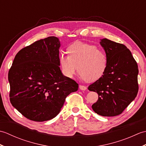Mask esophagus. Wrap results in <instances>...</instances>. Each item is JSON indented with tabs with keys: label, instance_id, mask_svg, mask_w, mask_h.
<instances>
[{
	"label": "esophagus",
	"instance_id": "34e87169",
	"mask_svg": "<svg viewBox=\"0 0 146 146\" xmlns=\"http://www.w3.org/2000/svg\"><path fill=\"white\" fill-rule=\"evenodd\" d=\"M79 88L80 90H86L87 88H86V86H83V85H80L79 86Z\"/></svg>",
	"mask_w": 146,
	"mask_h": 146
}]
</instances>
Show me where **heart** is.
I'll use <instances>...</instances> for the list:
<instances>
[{"mask_svg": "<svg viewBox=\"0 0 146 146\" xmlns=\"http://www.w3.org/2000/svg\"><path fill=\"white\" fill-rule=\"evenodd\" d=\"M69 55L62 53L59 60L62 71L68 78H72L78 70L82 80L94 82L102 78L108 66L105 52L88 43L76 42L67 49Z\"/></svg>", "mask_w": 146, "mask_h": 146, "instance_id": "heart-1", "label": "heart"}]
</instances>
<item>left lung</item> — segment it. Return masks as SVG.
<instances>
[{
    "mask_svg": "<svg viewBox=\"0 0 146 146\" xmlns=\"http://www.w3.org/2000/svg\"><path fill=\"white\" fill-rule=\"evenodd\" d=\"M100 44L107 56L108 66L103 76L88 88L98 95L97 102L92 107L100 115L116 116L137 95L138 66L125 45L107 38L100 39Z\"/></svg>",
    "mask_w": 146,
    "mask_h": 146,
    "instance_id": "1",
    "label": "left lung"
}]
</instances>
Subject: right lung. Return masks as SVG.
<instances>
[{"label": "right lung", "instance_id": "add662e5", "mask_svg": "<svg viewBox=\"0 0 146 146\" xmlns=\"http://www.w3.org/2000/svg\"><path fill=\"white\" fill-rule=\"evenodd\" d=\"M60 40L50 36L24 48L15 55L8 74L12 106L36 122L53 119L65 98L78 84L60 70Z\"/></svg>", "mask_w": 146, "mask_h": 146}]
</instances>
